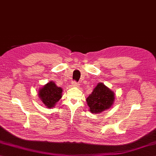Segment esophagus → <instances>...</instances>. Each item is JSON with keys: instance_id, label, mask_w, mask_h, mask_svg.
<instances>
[{"instance_id": "1", "label": "esophagus", "mask_w": 156, "mask_h": 156, "mask_svg": "<svg viewBox=\"0 0 156 156\" xmlns=\"http://www.w3.org/2000/svg\"><path fill=\"white\" fill-rule=\"evenodd\" d=\"M79 85V83H76V82H73V83H72V86L73 87H78Z\"/></svg>"}]
</instances>
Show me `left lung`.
Listing matches in <instances>:
<instances>
[{
  "instance_id": "1",
  "label": "left lung",
  "mask_w": 156,
  "mask_h": 156,
  "mask_svg": "<svg viewBox=\"0 0 156 156\" xmlns=\"http://www.w3.org/2000/svg\"><path fill=\"white\" fill-rule=\"evenodd\" d=\"M115 101V94L103 83H98L86 98L87 104L92 113H101L109 109Z\"/></svg>"
}]
</instances>
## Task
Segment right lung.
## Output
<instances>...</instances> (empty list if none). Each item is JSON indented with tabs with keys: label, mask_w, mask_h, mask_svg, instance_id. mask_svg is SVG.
<instances>
[{
	"label": "right lung",
	"mask_w": 156,
	"mask_h": 156,
	"mask_svg": "<svg viewBox=\"0 0 156 156\" xmlns=\"http://www.w3.org/2000/svg\"><path fill=\"white\" fill-rule=\"evenodd\" d=\"M62 90L56 86L55 82H49L39 90V98L47 108L54 107L62 98Z\"/></svg>",
	"instance_id": "1"
}]
</instances>
